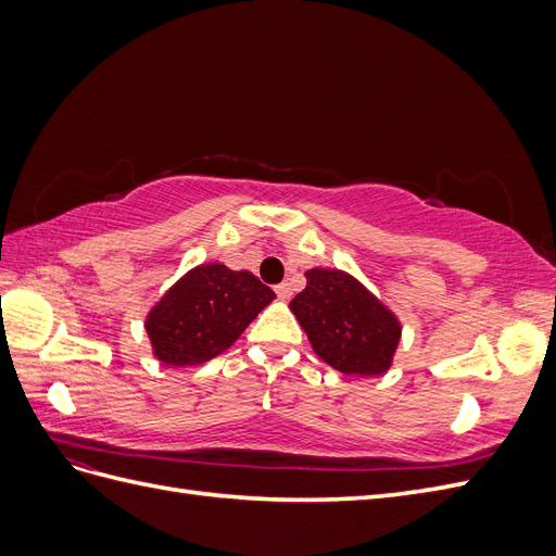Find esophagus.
<instances>
[{
  "label": "esophagus",
  "instance_id": "esophagus-1",
  "mask_svg": "<svg viewBox=\"0 0 556 556\" xmlns=\"http://www.w3.org/2000/svg\"><path fill=\"white\" fill-rule=\"evenodd\" d=\"M276 294H278L280 299H290V296H292V285H290V282L276 285Z\"/></svg>",
  "mask_w": 556,
  "mask_h": 556
}]
</instances>
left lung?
Wrapping results in <instances>:
<instances>
[{
	"label": "left lung",
	"mask_w": 556,
	"mask_h": 556,
	"mask_svg": "<svg viewBox=\"0 0 556 556\" xmlns=\"http://www.w3.org/2000/svg\"><path fill=\"white\" fill-rule=\"evenodd\" d=\"M290 308L319 359L348 376H380L392 364L401 325L359 280L331 268L306 271Z\"/></svg>",
	"instance_id": "obj_1"
}]
</instances>
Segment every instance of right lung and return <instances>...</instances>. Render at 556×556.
I'll return each instance as SVG.
<instances>
[{
    "label": "right lung",
    "mask_w": 556,
    "mask_h": 556,
    "mask_svg": "<svg viewBox=\"0 0 556 556\" xmlns=\"http://www.w3.org/2000/svg\"><path fill=\"white\" fill-rule=\"evenodd\" d=\"M274 299V290L250 271L201 264L148 313V339L166 366L204 364L237 341Z\"/></svg>",
    "instance_id": "add662e5"
}]
</instances>
